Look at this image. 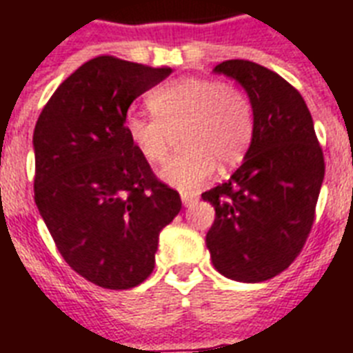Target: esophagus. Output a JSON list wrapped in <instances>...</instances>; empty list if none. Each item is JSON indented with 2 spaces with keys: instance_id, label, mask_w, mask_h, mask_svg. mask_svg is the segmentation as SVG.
Instances as JSON below:
<instances>
[{
  "instance_id": "1",
  "label": "esophagus",
  "mask_w": 353,
  "mask_h": 353,
  "mask_svg": "<svg viewBox=\"0 0 353 353\" xmlns=\"http://www.w3.org/2000/svg\"><path fill=\"white\" fill-rule=\"evenodd\" d=\"M196 200H198V198H196L194 194H187V192H185V194H181V201L185 207H190Z\"/></svg>"
}]
</instances>
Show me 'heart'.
<instances>
[{
  "label": "heart",
  "mask_w": 353,
  "mask_h": 353,
  "mask_svg": "<svg viewBox=\"0 0 353 353\" xmlns=\"http://www.w3.org/2000/svg\"><path fill=\"white\" fill-rule=\"evenodd\" d=\"M148 103L153 114H131L125 133L150 165L165 163L176 134L181 153L161 170L163 181L194 190L211 176L216 163L231 166L248 150L254 111L246 94L233 85L203 77H185L157 88Z\"/></svg>",
  "instance_id": "1"
}]
</instances>
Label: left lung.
Returning <instances> with one entry per match:
<instances>
[{"mask_svg":"<svg viewBox=\"0 0 353 353\" xmlns=\"http://www.w3.org/2000/svg\"><path fill=\"white\" fill-rule=\"evenodd\" d=\"M212 72L246 90L254 134L233 176L201 194L216 212L205 244L222 276L259 283L302 252L324 181V155L307 105L281 75L242 59Z\"/></svg>","mask_w":353,"mask_h":353,"instance_id":"8db88e82","label":"left lung"}]
</instances>
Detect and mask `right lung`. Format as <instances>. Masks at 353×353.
Wrapping results in <instances>:
<instances>
[{
	"instance_id": "add662e5",
	"label": "right lung",
	"mask_w": 353,
	"mask_h": 353,
	"mask_svg": "<svg viewBox=\"0 0 353 353\" xmlns=\"http://www.w3.org/2000/svg\"><path fill=\"white\" fill-rule=\"evenodd\" d=\"M172 74L96 57L53 92L33 133L34 203L72 270L103 289L141 285L181 211L125 133L128 109Z\"/></svg>"
}]
</instances>
